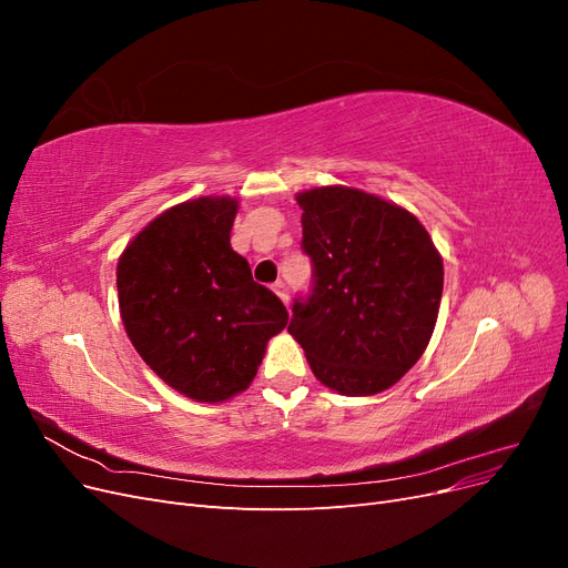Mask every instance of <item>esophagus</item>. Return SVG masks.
<instances>
[{
    "label": "esophagus",
    "mask_w": 568,
    "mask_h": 568,
    "mask_svg": "<svg viewBox=\"0 0 568 568\" xmlns=\"http://www.w3.org/2000/svg\"><path fill=\"white\" fill-rule=\"evenodd\" d=\"M272 291L282 298V303H284V305L288 303V288H286V284H284V282H277V284H274V286H272Z\"/></svg>",
    "instance_id": "esophagus-1"
}]
</instances>
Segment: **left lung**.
Masks as SVG:
<instances>
[{"mask_svg":"<svg viewBox=\"0 0 568 568\" xmlns=\"http://www.w3.org/2000/svg\"><path fill=\"white\" fill-rule=\"evenodd\" d=\"M315 288L294 303L288 334L317 382L341 395L398 384L432 341L443 296V257L403 205L355 186L296 194Z\"/></svg>","mask_w":568,"mask_h":568,"instance_id":"obj_1","label":"left lung"}]
</instances>
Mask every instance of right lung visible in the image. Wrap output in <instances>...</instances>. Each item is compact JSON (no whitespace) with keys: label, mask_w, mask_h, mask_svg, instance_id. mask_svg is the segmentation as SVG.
<instances>
[{"label":"right lung","mask_w":568,"mask_h":568,"mask_svg":"<svg viewBox=\"0 0 568 568\" xmlns=\"http://www.w3.org/2000/svg\"><path fill=\"white\" fill-rule=\"evenodd\" d=\"M232 196H199L153 217L118 257V305L134 351L199 403L246 390L288 313L230 244Z\"/></svg>","instance_id":"add662e5"}]
</instances>
